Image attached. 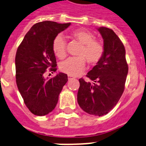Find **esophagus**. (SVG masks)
I'll return each instance as SVG.
<instances>
[{"label":"esophagus","instance_id":"34e87169","mask_svg":"<svg viewBox=\"0 0 146 146\" xmlns=\"http://www.w3.org/2000/svg\"><path fill=\"white\" fill-rule=\"evenodd\" d=\"M73 79V76L68 75V79H69V80H70V79Z\"/></svg>","mask_w":146,"mask_h":146}]
</instances>
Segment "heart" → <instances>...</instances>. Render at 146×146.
Returning a JSON list of instances; mask_svg holds the SVG:
<instances>
[{
	"label": "heart",
	"mask_w": 146,
	"mask_h": 146,
	"mask_svg": "<svg viewBox=\"0 0 146 146\" xmlns=\"http://www.w3.org/2000/svg\"><path fill=\"white\" fill-rule=\"evenodd\" d=\"M71 36L82 43L78 52L79 56L68 58L60 64L59 67L62 72L68 75L77 76L85 68V58L89 64H94L100 60L104 49L103 45L98 40H94V35L88 31L78 29L72 32ZM52 50L58 58L66 56V41L61 34L54 37Z\"/></svg>",
	"instance_id": "1"
}]
</instances>
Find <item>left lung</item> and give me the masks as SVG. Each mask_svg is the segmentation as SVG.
I'll return each mask as SVG.
<instances>
[{"label":"left lung","instance_id":"obj_1","mask_svg":"<svg viewBox=\"0 0 146 146\" xmlns=\"http://www.w3.org/2000/svg\"><path fill=\"white\" fill-rule=\"evenodd\" d=\"M104 39V54L87 76L92 81L79 79L77 101L90 115L102 116L112 110L124 90L128 66L122 42L112 29H98Z\"/></svg>","mask_w":146,"mask_h":146}]
</instances>
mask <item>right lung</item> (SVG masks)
<instances>
[{"label": "right lung", "instance_id": "1", "mask_svg": "<svg viewBox=\"0 0 146 146\" xmlns=\"http://www.w3.org/2000/svg\"><path fill=\"white\" fill-rule=\"evenodd\" d=\"M70 25V23L52 21L38 22L32 26L18 47L15 59L16 84L26 106L34 115H46L52 112L68 81L65 73H58L52 78H45V73L49 67L50 71L57 70L53 40Z\"/></svg>", "mask_w": 146, "mask_h": 146}]
</instances>
